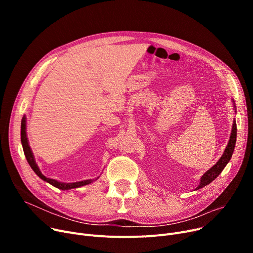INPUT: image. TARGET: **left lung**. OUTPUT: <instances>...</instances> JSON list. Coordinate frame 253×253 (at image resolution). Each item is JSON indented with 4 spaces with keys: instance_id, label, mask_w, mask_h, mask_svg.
Returning <instances> with one entry per match:
<instances>
[{
    "instance_id": "8db88e82",
    "label": "left lung",
    "mask_w": 253,
    "mask_h": 253,
    "mask_svg": "<svg viewBox=\"0 0 253 253\" xmlns=\"http://www.w3.org/2000/svg\"><path fill=\"white\" fill-rule=\"evenodd\" d=\"M233 105H234V108L236 109L234 100H233ZM236 137H237V125H236V121H234L233 127H232V133H231L230 140H229L227 148H225L222 156L220 157V159L217 161V163L213 167H211L208 171L205 172L204 175L201 177L200 184H199V187L196 190L202 189L203 187H205V185L210 183L212 180H214L221 173V171L223 170L225 165L229 163V161L231 160V158H232V155L234 153L235 144H236Z\"/></svg>"
}]
</instances>
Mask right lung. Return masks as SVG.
I'll return each instance as SVG.
<instances>
[{"mask_svg": "<svg viewBox=\"0 0 253 253\" xmlns=\"http://www.w3.org/2000/svg\"><path fill=\"white\" fill-rule=\"evenodd\" d=\"M21 143H22V148H23V152L25 155L26 160H28L30 166L32 167V169L35 171V173L41 178L44 181L49 182L50 184H52L53 187H55L59 190H71V189H76V188H80V187H83V185L89 184L91 183L94 179H87V180H82V181H77V182H70V183H65V182H60L57 181L55 179H51L46 177L45 175L42 174V172L40 171L36 161H35V158L33 155V152L30 148V144H29V140L28 137H26V118L25 116H23L22 120H21Z\"/></svg>", "mask_w": 253, "mask_h": 253, "instance_id": "right-lung-1", "label": "right lung"}]
</instances>
